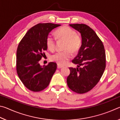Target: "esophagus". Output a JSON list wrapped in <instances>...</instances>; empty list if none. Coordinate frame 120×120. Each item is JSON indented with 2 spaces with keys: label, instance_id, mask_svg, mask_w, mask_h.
<instances>
[{
  "label": "esophagus",
  "instance_id": "34e87169",
  "mask_svg": "<svg viewBox=\"0 0 120 120\" xmlns=\"http://www.w3.org/2000/svg\"><path fill=\"white\" fill-rule=\"evenodd\" d=\"M63 67H64V66H62V65H61L60 64H57V68L58 69H61V68H62Z\"/></svg>",
  "mask_w": 120,
  "mask_h": 120
}]
</instances>
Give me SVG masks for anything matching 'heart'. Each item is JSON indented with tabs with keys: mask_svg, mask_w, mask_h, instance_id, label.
I'll return each instance as SVG.
<instances>
[{
	"mask_svg": "<svg viewBox=\"0 0 120 120\" xmlns=\"http://www.w3.org/2000/svg\"><path fill=\"white\" fill-rule=\"evenodd\" d=\"M56 37L58 40L66 41L64 51H58L51 56V59L59 64H65L68 59L71 57L72 53H76L81 46L82 40L74 30L68 27L64 26L59 28L56 31ZM56 39L51 35L48 36L46 40V46L49 50L53 51L54 49Z\"/></svg>",
	"mask_w": 120,
	"mask_h": 120,
	"instance_id": "obj_1",
	"label": "heart"
}]
</instances>
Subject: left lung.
I'll use <instances>...</instances> for the list:
<instances>
[{
  "mask_svg": "<svg viewBox=\"0 0 120 120\" xmlns=\"http://www.w3.org/2000/svg\"><path fill=\"white\" fill-rule=\"evenodd\" d=\"M78 31L82 37V45L77 56L72 61L76 68H69L70 75L67 79L70 89L78 94H84L96 86L106 67L104 45L96 33L83 24H70Z\"/></svg>",
  "mask_w": 120,
  "mask_h": 120,
  "instance_id": "1",
  "label": "left lung"
}]
</instances>
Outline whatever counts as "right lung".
Returning <instances> with one entry per match:
<instances>
[{
    "label": "right lung",
    "mask_w": 120,
    "mask_h": 120,
    "mask_svg": "<svg viewBox=\"0 0 120 120\" xmlns=\"http://www.w3.org/2000/svg\"><path fill=\"white\" fill-rule=\"evenodd\" d=\"M59 24L40 23L28 30L18 46L16 70L20 80L26 88L40 92L48 86L56 69V64L50 62L41 66L39 61L47 50L46 40L50 32Z\"/></svg>",
    "instance_id": "1"
}]
</instances>
